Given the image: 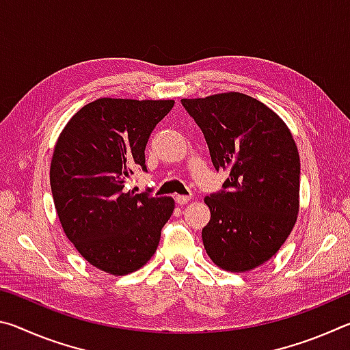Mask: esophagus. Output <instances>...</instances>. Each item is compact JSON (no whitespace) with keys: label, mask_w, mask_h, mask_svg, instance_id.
<instances>
[{"label":"esophagus","mask_w":350,"mask_h":350,"mask_svg":"<svg viewBox=\"0 0 350 350\" xmlns=\"http://www.w3.org/2000/svg\"><path fill=\"white\" fill-rule=\"evenodd\" d=\"M191 200V196H176V202L179 205H185Z\"/></svg>","instance_id":"34e87169"}]
</instances>
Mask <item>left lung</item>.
I'll use <instances>...</instances> for the list:
<instances>
[{
	"label": "left lung",
	"mask_w": 350,
	"mask_h": 350,
	"mask_svg": "<svg viewBox=\"0 0 350 350\" xmlns=\"http://www.w3.org/2000/svg\"><path fill=\"white\" fill-rule=\"evenodd\" d=\"M205 135L224 191L206 196L205 252L219 269L244 273L275 256L299 213V154L282 118L241 92L182 98Z\"/></svg>",
	"instance_id": "1"
}]
</instances>
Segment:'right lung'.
<instances>
[{
	"label": "right lung",
	"mask_w": 350,
	"mask_h": 350,
	"mask_svg": "<svg viewBox=\"0 0 350 350\" xmlns=\"http://www.w3.org/2000/svg\"><path fill=\"white\" fill-rule=\"evenodd\" d=\"M174 100L103 97L70 117L51 161V189L64 234L98 270L123 276L152 258L173 198L123 191L134 168L146 170L150 134Z\"/></svg>",
	"instance_id": "add662e5"
}]
</instances>
